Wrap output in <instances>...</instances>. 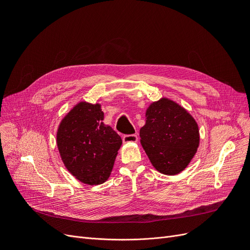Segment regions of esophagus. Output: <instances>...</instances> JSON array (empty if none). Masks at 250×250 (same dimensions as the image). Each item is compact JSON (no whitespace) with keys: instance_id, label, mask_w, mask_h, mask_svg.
I'll list each match as a JSON object with an SVG mask.
<instances>
[{"instance_id":"obj_1","label":"esophagus","mask_w":250,"mask_h":250,"mask_svg":"<svg viewBox=\"0 0 250 250\" xmlns=\"http://www.w3.org/2000/svg\"><path fill=\"white\" fill-rule=\"evenodd\" d=\"M123 143H137L138 142V135L137 134H126L123 137Z\"/></svg>"}]
</instances>
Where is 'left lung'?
<instances>
[{"mask_svg":"<svg viewBox=\"0 0 250 250\" xmlns=\"http://www.w3.org/2000/svg\"><path fill=\"white\" fill-rule=\"evenodd\" d=\"M145 117L141 145L151 164L166 175L184 171L199 147L197 122L181 105L165 97L149 105Z\"/></svg>","mask_w":250,"mask_h":250,"instance_id":"obj_1","label":"left lung"}]
</instances>
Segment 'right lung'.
Segmentation results:
<instances>
[{
  "instance_id": "add662e5",
  "label": "right lung",
  "mask_w": 250,
  "mask_h": 250,
  "mask_svg": "<svg viewBox=\"0 0 250 250\" xmlns=\"http://www.w3.org/2000/svg\"><path fill=\"white\" fill-rule=\"evenodd\" d=\"M100 103L80 101L60 122L56 144L66 170L81 183L97 186L110 176L122 139L103 123Z\"/></svg>"
}]
</instances>
